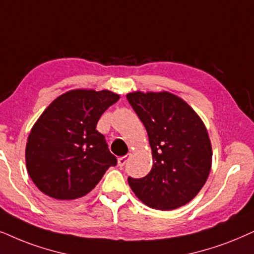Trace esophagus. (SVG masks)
<instances>
[{
	"label": "esophagus",
	"instance_id": "34e87169",
	"mask_svg": "<svg viewBox=\"0 0 254 254\" xmlns=\"http://www.w3.org/2000/svg\"><path fill=\"white\" fill-rule=\"evenodd\" d=\"M128 159H129V155H125V156L119 157V159H118V164H119L120 167H124L128 161Z\"/></svg>",
	"mask_w": 254,
	"mask_h": 254
}]
</instances>
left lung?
Segmentation results:
<instances>
[{
	"label": "left lung",
	"instance_id": "obj_1",
	"mask_svg": "<svg viewBox=\"0 0 254 254\" xmlns=\"http://www.w3.org/2000/svg\"><path fill=\"white\" fill-rule=\"evenodd\" d=\"M128 101L148 133L153 167L128 184L151 209L174 210L200 191L211 170L212 148L206 127L182 98L170 92H130Z\"/></svg>",
	"mask_w": 254,
	"mask_h": 254
}]
</instances>
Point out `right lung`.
<instances>
[{"mask_svg":"<svg viewBox=\"0 0 254 254\" xmlns=\"http://www.w3.org/2000/svg\"><path fill=\"white\" fill-rule=\"evenodd\" d=\"M120 95L103 90H71L49 105L31 128L25 147L29 176L43 193L58 200L87 195L117 157L95 129Z\"/></svg>","mask_w":254,"mask_h":254,"instance_id":"obj_1","label":"right lung"}]
</instances>
